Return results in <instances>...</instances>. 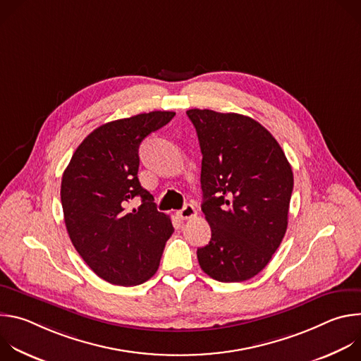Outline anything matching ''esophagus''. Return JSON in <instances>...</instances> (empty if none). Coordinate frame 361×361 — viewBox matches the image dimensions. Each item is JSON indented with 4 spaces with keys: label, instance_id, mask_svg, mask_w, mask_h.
<instances>
[{
    "label": "esophagus",
    "instance_id": "1",
    "mask_svg": "<svg viewBox=\"0 0 361 361\" xmlns=\"http://www.w3.org/2000/svg\"><path fill=\"white\" fill-rule=\"evenodd\" d=\"M177 216H178V219H181V220H188V219H191V217H195V216H197V212H195L192 204H185L181 210L177 212Z\"/></svg>",
    "mask_w": 361,
    "mask_h": 361
}]
</instances>
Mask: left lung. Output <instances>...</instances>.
I'll list each match as a JSON object with an SVG mask.
<instances>
[{
    "mask_svg": "<svg viewBox=\"0 0 361 361\" xmlns=\"http://www.w3.org/2000/svg\"><path fill=\"white\" fill-rule=\"evenodd\" d=\"M201 161V210L210 243L197 250L201 270L221 283L259 274L288 224L293 171L277 140L255 120L213 110H188Z\"/></svg>",
    "mask_w": 361,
    "mask_h": 361,
    "instance_id": "1",
    "label": "left lung"
}]
</instances>
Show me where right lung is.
<instances>
[{"label":"right lung","mask_w":361,"mask_h":361,"mask_svg":"<svg viewBox=\"0 0 361 361\" xmlns=\"http://www.w3.org/2000/svg\"><path fill=\"white\" fill-rule=\"evenodd\" d=\"M176 113L151 111L102 124L77 147L61 181L64 221L87 266L116 286L151 279L174 228L138 181V148ZM142 198L138 209L129 202Z\"/></svg>","instance_id":"1"}]
</instances>
